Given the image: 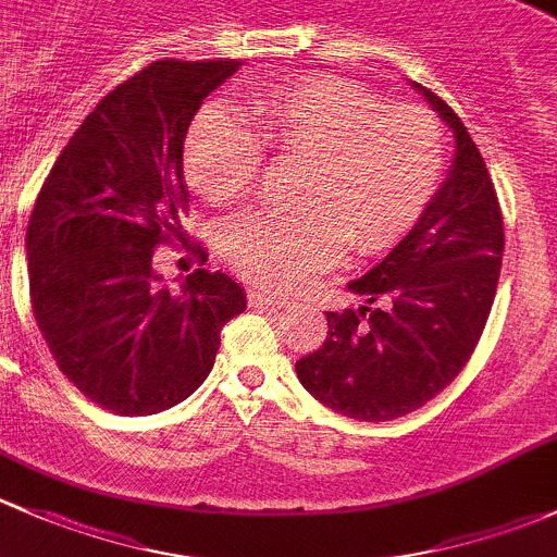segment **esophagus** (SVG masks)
Segmentation results:
<instances>
[{
	"label": "esophagus",
	"mask_w": 557,
	"mask_h": 557,
	"mask_svg": "<svg viewBox=\"0 0 557 557\" xmlns=\"http://www.w3.org/2000/svg\"><path fill=\"white\" fill-rule=\"evenodd\" d=\"M289 306V297H281V295H265V292H249V308L255 311H281V308Z\"/></svg>",
	"instance_id": "esophagus-1"
}]
</instances>
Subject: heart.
Returning a JSON list of instances; mask_svg holds the SVG:
<instances>
[{
  "mask_svg": "<svg viewBox=\"0 0 557 557\" xmlns=\"http://www.w3.org/2000/svg\"><path fill=\"white\" fill-rule=\"evenodd\" d=\"M265 150L306 158L297 211L233 216L220 251L240 276L289 289L335 265L351 244L381 251L416 227L445 171V134L421 107L388 109L341 77L292 79L255 96L249 120L203 107L185 136L187 182L209 203L249 190Z\"/></svg>",
  "mask_w": 557,
  "mask_h": 557,
  "instance_id": "obj_1",
  "label": "heart"
}]
</instances>
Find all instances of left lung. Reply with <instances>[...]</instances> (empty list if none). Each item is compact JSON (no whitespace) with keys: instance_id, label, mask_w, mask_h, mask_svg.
Segmentation results:
<instances>
[{"instance_id":"left-lung-1","label":"left lung","mask_w":557,"mask_h":557,"mask_svg":"<svg viewBox=\"0 0 557 557\" xmlns=\"http://www.w3.org/2000/svg\"><path fill=\"white\" fill-rule=\"evenodd\" d=\"M453 131V163L421 220L348 281L364 302L326 311V341L295 364L321 405L357 421H394L426 405L463 370L488 321L504 222L485 160L461 117L412 83Z\"/></svg>"}]
</instances>
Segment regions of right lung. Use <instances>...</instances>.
Returning <instances> with one entry per match:
<instances>
[{
  "instance_id": "add662e5",
  "label": "right lung",
  "mask_w": 557,
  "mask_h": 557,
  "mask_svg": "<svg viewBox=\"0 0 557 557\" xmlns=\"http://www.w3.org/2000/svg\"><path fill=\"white\" fill-rule=\"evenodd\" d=\"M240 61H154L74 131L26 227L28 289L61 372L104 410L152 416L214 367L220 332L246 311L227 273L169 289L154 246L185 240L182 150L195 112Z\"/></svg>"
}]
</instances>
